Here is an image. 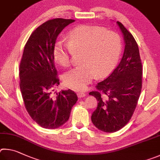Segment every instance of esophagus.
I'll use <instances>...</instances> for the list:
<instances>
[{
  "instance_id": "obj_1",
  "label": "esophagus",
  "mask_w": 160,
  "mask_h": 160,
  "mask_svg": "<svg viewBox=\"0 0 160 160\" xmlns=\"http://www.w3.org/2000/svg\"><path fill=\"white\" fill-rule=\"evenodd\" d=\"M77 96H78V98H83V97H85L86 93L83 91H78L77 92Z\"/></svg>"
}]
</instances>
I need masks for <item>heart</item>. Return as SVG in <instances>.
Here are the masks:
<instances>
[{
	"instance_id": "b5f03b06",
	"label": "heart",
	"mask_w": 160,
	"mask_h": 160,
	"mask_svg": "<svg viewBox=\"0 0 160 160\" xmlns=\"http://www.w3.org/2000/svg\"><path fill=\"white\" fill-rule=\"evenodd\" d=\"M68 43L58 41L53 48L55 61L67 67L71 64L72 52L83 50L82 65L67 72L64 77L67 86L83 90L98 76L103 77L112 71L122 51V39L118 33L105 28L81 25L67 34Z\"/></svg>"
}]
</instances>
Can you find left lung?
Instances as JSON below:
<instances>
[{
	"label": "left lung",
	"mask_w": 160,
	"mask_h": 160,
	"mask_svg": "<svg viewBox=\"0 0 160 160\" xmlns=\"http://www.w3.org/2000/svg\"><path fill=\"white\" fill-rule=\"evenodd\" d=\"M124 37L125 48L122 58L109 77L99 82L97 91L89 95L98 100L91 121L99 130L115 132L132 117L142 88V63L138 44L121 22H117Z\"/></svg>",
	"instance_id": "8db88e82"
}]
</instances>
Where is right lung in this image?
<instances>
[{
	"label": "right lung",
	"mask_w": 160,
	"mask_h": 160,
	"mask_svg": "<svg viewBox=\"0 0 160 160\" xmlns=\"http://www.w3.org/2000/svg\"><path fill=\"white\" fill-rule=\"evenodd\" d=\"M74 19L56 18L42 24L25 45L19 66L20 90L25 108L41 127L54 129L68 121L78 98L70 90L54 92L60 84L53 56L56 39Z\"/></svg>",
	"instance_id": "right-lung-1"
}]
</instances>
